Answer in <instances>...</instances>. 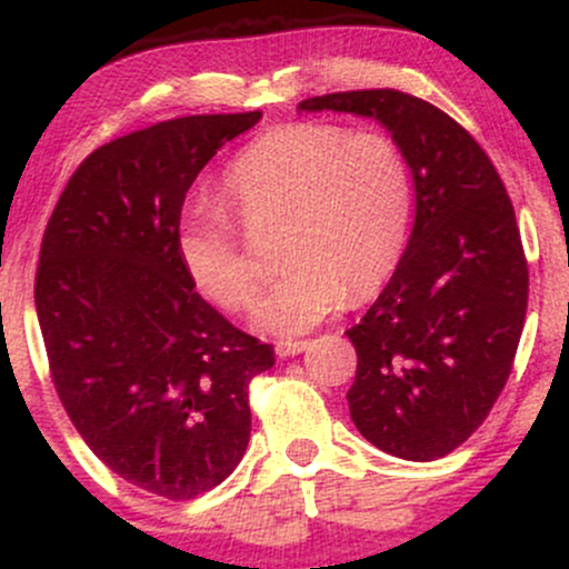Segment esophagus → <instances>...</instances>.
<instances>
[{
    "label": "esophagus",
    "mask_w": 569,
    "mask_h": 569,
    "mask_svg": "<svg viewBox=\"0 0 569 569\" xmlns=\"http://www.w3.org/2000/svg\"><path fill=\"white\" fill-rule=\"evenodd\" d=\"M307 348V342H278L276 345V352L280 358H291V356H299V352H302Z\"/></svg>",
    "instance_id": "obj_1"
}]
</instances>
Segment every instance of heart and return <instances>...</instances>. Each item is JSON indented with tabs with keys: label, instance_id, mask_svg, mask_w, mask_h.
<instances>
[{
	"label": "heart",
	"instance_id": "1",
	"mask_svg": "<svg viewBox=\"0 0 569 569\" xmlns=\"http://www.w3.org/2000/svg\"><path fill=\"white\" fill-rule=\"evenodd\" d=\"M221 194L248 230L280 227L283 270L253 307V323L280 337L305 335L345 299L371 297L407 246L409 166L382 133H350L329 122L278 126L227 166ZM176 251L213 302L227 310L253 302L257 270L224 208H187Z\"/></svg>",
	"mask_w": 569,
	"mask_h": 569
}]
</instances>
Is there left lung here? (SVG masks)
Listing matches in <instances>:
<instances>
[{
	"label": "left lung",
	"mask_w": 569,
	"mask_h": 569,
	"mask_svg": "<svg viewBox=\"0 0 569 569\" xmlns=\"http://www.w3.org/2000/svg\"><path fill=\"white\" fill-rule=\"evenodd\" d=\"M299 112L369 117L415 181V227L361 323L350 417L367 441L430 462L460 447L498 401L527 316V259L492 160L449 114L401 90L307 98Z\"/></svg>",
	"instance_id": "1"
}]
</instances>
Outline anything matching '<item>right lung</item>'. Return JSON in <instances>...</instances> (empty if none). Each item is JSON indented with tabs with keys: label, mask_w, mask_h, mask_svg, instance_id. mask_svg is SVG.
I'll return each mask as SVG.
<instances>
[{
	"label": "right lung",
	"mask_w": 569,
	"mask_h": 569,
	"mask_svg": "<svg viewBox=\"0 0 569 569\" xmlns=\"http://www.w3.org/2000/svg\"><path fill=\"white\" fill-rule=\"evenodd\" d=\"M262 112L192 114L98 147L58 198L34 302L58 398L109 471L168 500L208 492L251 436L248 382L272 345L194 291L181 206L217 149Z\"/></svg>",
	"instance_id": "obj_1"
}]
</instances>
